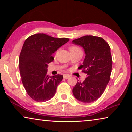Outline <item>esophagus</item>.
Wrapping results in <instances>:
<instances>
[{
  "instance_id": "1",
  "label": "esophagus",
  "mask_w": 132,
  "mask_h": 132,
  "mask_svg": "<svg viewBox=\"0 0 132 132\" xmlns=\"http://www.w3.org/2000/svg\"><path fill=\"white\" fill-rule=\"evenodd\" d=\"M70 77V75L69 74H64L63 75V78H64V79H68V78H69Z\"/></svg>"
}]
</instances>
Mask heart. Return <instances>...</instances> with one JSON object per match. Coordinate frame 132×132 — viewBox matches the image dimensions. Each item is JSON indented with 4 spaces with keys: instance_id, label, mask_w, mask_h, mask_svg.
<instances>
[{
    "instance_id": "heart-1",
    "label": "heart",
    "mask_w": 132,
    "mask_h": 132,
    "mask_svg": "<svg viewBox=\"0 0 132 132\" xmlns=\"http://www.w3.org/2000/svg\"><path fill=\"white\" fill-rule=\"evenodd\" d=\"M69 50L70 52L73 51H76V50H80L81 49L79 46L77 45H71L69 47Z\"/></svg>"
}]
</instances>
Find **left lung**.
Wrapping results in <instances>:
<instances>
[{
    "label": "left lung",
    "instance_id": "8db88e82",
    "mask_svg": "<svg viewBox=\"0 0 132 132\" xmlns=\"http://www.w3.org/2000/svg\"><path fill=\"white\" fill-rule=\"evenodd\" d=\"M85 49L86 57L79 67L87 75L83 82H77L72 89L74 96L83 103L99 99L110 80L112 58L108 44L102 37L85 36L72 41Z\"/></svg>",
    "mask_w": 132,
    "mask_h": 132
}]
</instances>
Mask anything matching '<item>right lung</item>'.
I'll return each instance as SVG.
<instances>
[{
	"mask_svg": "<svg viewBox=\"0 0 132 132\" xmlns=\"http://www.w3.org/2000/svg\"><path fill=\"white\" fill-rule=\"evenodd\" d=\"M69 40L37 33L25 41L19 56V70L25 89L33 100L44 102L54 96L63 77L49 76L47 68L54 60L53 53Z\"/></svg>",
	"mask_w": 132,
	"mask_h": 132,
	"instance_id": "add662e5",
	"label": "right lung"
}]
</instances>
